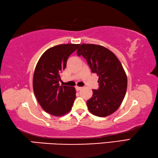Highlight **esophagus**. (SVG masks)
<instances>
[{
	"label": "esophagus",
	"mask_w": 158,
	"mask_h": 158,
	"mask_svg": "<svg viewBox=\"0 0 158 158\" xmlns=\"http://www.w3.org/2000/svg\"><path fill=\"white\" fill-rule=\"evenodd\" d=\"M75 89H76V90L77 91H80V90H81V87H79V86H76L75 87Z\"/></svg>",
	"instance_id": "34e87169"
}]
</instances>
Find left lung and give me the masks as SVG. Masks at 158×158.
Listing matches in <instances>:
<instances>
[{
    "label": "left lung",
    "instance_id": "1",
    "mask_svg": "<svg viewBox=\"0 0 158 158\" xmlns=\"http://www.w3.org/2000/svg\"><path fill=\"white\" fill-rule=\"evenodd\" d=\"M78 56L86 60L93 73L99 77V88L93 89V96L86 102L91 113L106 117L119 108L125 96L127 77L121 62L106 47L96 44H81Z\"/></svg>",
    "mask_w": 158,
    "mask_h": 158
}]
</instances>
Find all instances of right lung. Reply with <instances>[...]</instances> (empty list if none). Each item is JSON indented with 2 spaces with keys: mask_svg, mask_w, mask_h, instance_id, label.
I'll use <instances>...</instances> for the list:
<instances>
[{
  "mask_svg": "<svg viewBox=\"0 0 158 158\" xmlns=\"http://www.w3.org/2000/svg\"><path fill=\"white\" fill-rule=\"evenodd\" d=\"M79 44H60L42 55L34 70L33 89L40 106L50 114L62 116L70 111L76 98L74 87L60 85V74L69 56Z\"/></svg>",
  "mask_w": 158,
  "mask_h": 158,
  "instance_id": "right-lung-1",
  "label": "right lung"
}]
</instances>
